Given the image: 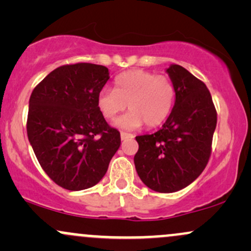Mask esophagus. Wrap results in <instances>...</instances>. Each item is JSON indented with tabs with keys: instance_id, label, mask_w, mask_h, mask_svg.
Masks as SVG:
<instances>
[{
	"instance_id": "obj_1",
	"label": "esophagus",
	"mask_w": 251,
	"mask_h": 251,
	"mask_svg": "<svg viewBox=\"0 0 251 251\" xmlns=\"http://www.w3.org/2000/svg\"><path fill=\"white\" fill-rule=\"evenodd\" d=\"M134 135L131 134V133H126V132H122L120 133V138H122V140H126V139H131V138H133Z\"/></svg>"
}]
</instances>
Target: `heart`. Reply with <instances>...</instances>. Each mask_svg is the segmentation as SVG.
<instances>
[{
    "label": "heart",
    "instance_id": "heart-1",
    "mask_svg": "<svg viewBox=\"0 0 251 251\" xmlns=\"http://www.w3.org/2000/svg\"><path fill=\"white\" fill-rule=\"evenodd\" d=\"M176 89L169 77L134 70L120 74L114 89L98 94V108L103 118L112 120L128 106L131 111L114 122L122 129H137L144 124L155 127L168 119L174 107Z\"/></svg>",
    "mask_w": 251,
    "mask_h": 251
}]
</instances>
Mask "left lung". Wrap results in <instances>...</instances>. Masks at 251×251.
Wrapping results in <instances>:
<instances>
[{"label": "left lung", "mask_w": 251, "mask_h": 251, "mask_svg": "<svg viewBox=\"0 0 251 251\" xmlns=\"http://www.w3.org/2000/svg\"><path fill=\"white\" fill-rule=\"evenodd\" d=\"M176 89L175 105L162 128L135 137L134 165L153 191L170 194L197 179L211 153L217 113L205 83L179 65L166 68Z\"/></svg>", "instance_id": "left-lung-1"}]
</instances>
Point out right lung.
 <instances>
[{
  "label": "right lung",
  "instance_id": "obj_1",
  "mask_svg": "<svg viewBox=\"0 0 251 251\" xmlns=\"http://www.w3.org/2000/svg\"><path fill=\"white\" fill-rule=\"evenodd\" d=\"M108 68L94 63L61 66L34 88L27 134L41 168L71 191L92 188L108 169L120 133L98 108Z\"/></svg>",
  "mask_w": 251,
  "mask_h": 251
}]
</instances>
